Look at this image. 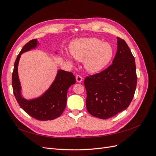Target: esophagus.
Masks as SVG:
<instances>
[{"label": "esophagus", "instance_id": "34e87169", "mask_svg": "<svg viewBox=\"0 0 156 156\" xmlns=\"http://www.w3.org/2000/svg\"><path fill=\"white\" fill-rule=\"evenodd\" d=\"M76 81L77 83H81L83 81V78L81 75H77L76 76Z\"/></svg>", "mask_w": 156, "mask_h": 156}]
</instances>
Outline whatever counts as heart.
<instances>
[{"mask_svg":"<svg viewBox=\"0 0 156 156\" xmlns=\"http://www.w3.org/2000/svg\"><path fill=\"white\" fill-rule=\"evenodd\" d=\"M70 53L81 62L89 72L97 73L109 63L113 49L111 45L96 37L82 38L73 41L69 46ZM70 60L69 57H68Z\"/></svg>","mask_w":156,"mask_h":156,"instance_id":"obj_1","label":"heart"}]
</instances>
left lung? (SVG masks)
Here are the masks:
<instances>
[{
  "mask_svg": "<svg viewBox=\"0 0 156 156\" xmlns=\"http://www.w3.org/2000/svg\"><path fill=\"white\" fill-rule=\"evenodd\" d=\"M135 61L126 41L117 37V51L112 64L101 72L84 79L88 112L107 119L126 110L136 87Z\"/></svg>",
  "mask_w": 156,
  "mask_h": 156,
  "instance_id": "8db88e82",
  "label": "left lung"
}]
</instances>
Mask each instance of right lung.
Returning <instances> with one entry per match:
<instances>
[{"label":"right lung","mask_w":156,"mask_h":156,"mask_svg":"<svg viewBox=\"0 0 156 156\" xmlns=\"http://www.w3.org/2000/svg\"><path fill=\"white\" fill-rule=\"evenodd\" d=\"M38 44L37 39L29 41L17 55L12 73L13 91L19 105L28 115L38 120H52L62 114L66 106L68 90L76 80L72 72L59 69L55 81L41 96L29 100L23 98L18 76L19 62L23 53L36 48Z\"/></svg>","instance_id":"add662e5"}]
</instances>
